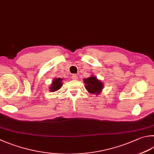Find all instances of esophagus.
<instances>
[{"label":"esophagus","mask_w":154,"mask_h":154,"mask_svg":"<svg viewBox=\"0 0 154 154\" xmlns=\"http://www.w3.org/2000/svg\"><path fill=\"white\" fill-rule=\"evenodd\" d=\"M72 78L73 80H78V76L76 74H74V75H72Z\"/></svg>","instance_id":"1"}]
</instances>
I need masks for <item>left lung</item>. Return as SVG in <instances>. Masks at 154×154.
<instances>
[{
    "label": "left lung",
    "mask_w": 154,
    "mask_h": 154,
    "mask_svg": "<svg viewBox=\"0 0 154 154\" xmlns=\"http://www.w3.org/2000/svg\"><path fill=\"white\" fill-rule=\"evenodd\" d=\"M84 82L86 84V88L90 93L99 94L101 90L103 89V83L94 76L84 79Z\"/></svg>",
    "instance_id": "8db88e82"
}]
</instances>
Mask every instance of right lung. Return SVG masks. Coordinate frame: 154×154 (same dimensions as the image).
<instances>
[{
	"label": "right lung",
	"mask_w": 154,
	"mask_h": 154,
	"mask_svg": "<svg viewBox=\"0 0 154 154\" xmlns=\"http://www.w3.org/2000/svg\"><path fill=\"white\" fill-rule=\"evenodd\" d=\"M62 79L61 78H56V79H54L52 82V85L50 86V90L52 92H55L59 90L61 87L62 86Z\"/></svg>",
	"instance_id": "1"
}]
</instances>
